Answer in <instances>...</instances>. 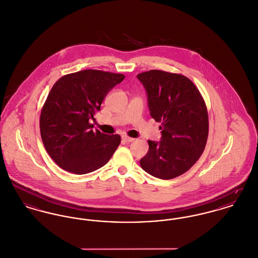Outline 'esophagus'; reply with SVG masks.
<instances>
[{
	"label": "esophagus",
	"instance_id": "obj_1",
	"mask_svg": "<svg viewBox=\"0 0 258 258\" xmlns=\"http://www.w3.org/2000/svg\"><path fill=\"white\" fill-rule=\"evenodd\" d=\"M122 139L125 141V142H127V143H131V142H133V141L135 140L134 138H131V137L126 136V135H123V136H122Z\"/></svg>",
	"mask_w": 258,
	"mask_h": 258
}]
</instances>
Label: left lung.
<instances>
[{"instance_id":"8db88e82","label":"left lung","mask_w":258,"mask_h":258,"mask_svg":"<svg viewBox=\"0 0 258 258\" xmlns=\"http://www.w3.org/2000/svg\"><path fill=\"white\" fill-rule=\"evenodd\" d=\"M137 78L146 90L150 115L162 122L161 141H148L141 167L161 179L174 178L186 172L205 149L209 131L205 101L185 76L151 70Z\"/></svg>"}]
</instances>
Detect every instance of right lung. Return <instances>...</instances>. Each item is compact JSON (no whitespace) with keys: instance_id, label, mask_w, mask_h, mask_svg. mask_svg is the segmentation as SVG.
<instances>
[{"instance_id":"right-lung-1","label":"right lung","mask_w":258,"mask_h":258,"mask_svg":"<svg viewBox=\"0 0 258 258\" xmlns=\"http://www.w3.org/2000/svg\"><path fill=\"white\" fill-rule=\"evenodd\" d=\"M124 78L103 71H80L63 76L52 87L40 114V134L47 153L60 167L86 174L110 160L120 136L94 131L89 120Z\"/></svg>"}]
</instances>
